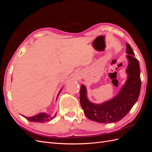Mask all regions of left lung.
<instances>
[{
  "mask_svg": "<svg viewBox=\"0 0 152 152\" xmlns=\"http://www.w3.org/2000/svg\"><path fill=\"white\" fill-rule=\"evenodd\" d=\"M129 65L126 72L127 81L119 93L112 99L102 104H94L87 99L86 87L82 85L80 102L86 116L91 121L100 123H113L120 121L130 111L139 98L141 89L139 61L128 43L126 44Z\"/></svg>",
  "mask_w": 152,
  "mask_h": 152,
  "instance_id": "obj_1",
  "label": "left lung"
}]
</instances>
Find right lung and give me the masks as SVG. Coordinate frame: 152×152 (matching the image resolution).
Here are the masks:
<instances>
[{
    "label": "right lung",
    "mask_w": 152,
    "mask_h": 152,
    "mask_svg": "<svg viewBox=\"0 0 152 152\" xmlns=\"http://www.w3.org/2000/svg\"><path fill=\"white\" fill-rule=\"evenodd\" d=\"M54 116L51 117L50 115H49L46 113H41L40 114H38V115H35V116L31 117H26L25 116H23V117L30 122L44 123V122L50 121L51 119H53L54 117Z\"/></svg>",
    "instance_id": "add662e5"
}]
</instances>
